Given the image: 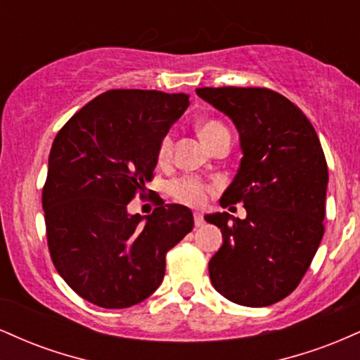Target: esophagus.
<instances>
[{"mask_svg": "<svg viewBox=\"0 0 360 360\" xmlns=\"http://www.w3.org/2000/svg\"><path fill=\"white\" fill-rule=\"evenodd\" d=\"M205 223V218H203V214L201 213H194V225L196 226H201Z\"/></svg>", "mask_w": 360, "mask_h": 360, "instance_id": "34e87169", "label": "esophagus"}]
</instances>
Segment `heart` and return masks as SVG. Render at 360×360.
Listing matches in <instances>:
<instances>
[{"label": "heart", "mask_w": 360, "mask_h": 360, "mask_svg": "<svg viewBox=\"0 0 360 360\" xmlns=\"http://www.w3.org/2000/svg\"><path fill=\"white\" fill-rule=\"evenodd\" d=\"M200 135L203 139L206 146L213 142L221 131L226 130V127L223 123L218 122V120H206L200 125ZM172 154V139L171 135H166L162 140H160L159 148H157V159L159 162H167L171 159ZM212 191V184L205 183V181L198 179V177L193 176H184L179 177V179L172 181L171 184V194L176 198L181 203L189 205V206H203L208 200V194Z\"/></svg>", "instance_id": "obj_1"}]
</instances>
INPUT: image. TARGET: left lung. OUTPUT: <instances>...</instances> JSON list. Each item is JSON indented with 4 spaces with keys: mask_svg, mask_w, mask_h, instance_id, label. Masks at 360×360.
<instances>
[{
    "mask_svg": "<svg viewBox=\"0 0 360 360\" xmlns=\"http://www.w3.org/2000/svg\"><path fill=\"white\" fill-rule=\"evenodd\" d=\"M196 94L233 120L243 152L220 203H243L247 218L205 217L223 235L210 279L233 303L269 307L298 288L323 237V148L303 111L276 91L226 86Z\"/></svg>",
    "mask_w": 360,
    "mask_h": 360,
    "instance_id": "8db88e82",
    "label": "left lung"
}]
</instances>
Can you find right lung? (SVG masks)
I'll use <instances>...</instances> for the list:
<instances>
[{"label": "right lung", "instance_id": "right-lung-1", "mask_svg": "<svg viewBox=\"0 0 360 360\" xmlns=\"http://www.w3.org/2000/svg\"><path fill=\"white\" fill-rule=\"evenodd\" d=\"M188 98L110 89L53 139L42 189L49 252L62 279L96 307L128 308L148 298L164 279L166 254L193 230L191 210L160 198L148 217L127 212L137 194L146 196L160 140Z\"/></svg>", "mask_w": 360, "mask_h": 360}]
</instances>
